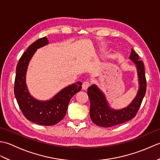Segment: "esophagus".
Listing matches in <instances>:
<instances>
[{"label":"esophagus","mask_w":160,"mask_h":160,"mask_svg":"<svg viewBox=\"0 0 160 160\" xmlns=\"http://www.w3.org/2000/svg\"><path fill=\"white\" fill-rule=\"evenodd\" d=\"M89 86H90V82H89V81H87V80L84 81V82L82 84V89L86 90Z\"/></svg>","instance_id":"1"}]
</instances>
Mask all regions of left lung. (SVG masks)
<instances>
[{
	"label": "left lung",
	"instance_id": "obj_1",
	"mask_svg": "<svg viewBox=\"0 0 160 160\" xmlns=\"http://www.w3.org/2000/svg\"><path fill=\"white\" fill-rule=\"evenodd\" d=\"M130 59L136 66L139 89L137 96L128 107L120 110L111 108L106 100L102 91L96 84L88 88L87 94L90 100V117L94 124L102 127H111L131 120L136 115L147 91L144 63L140 60L138 54L131 49Z\"/></svg>",
	"mask_w": 160,
	"mask_h": 160
}]
</instances>
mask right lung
Masks as SVG:
<instances>
[{
    "instance_id": "add662e5",
    "label": "right lung",
    "mask_w": 160,
    "mask_h": 160,
    "mask_svg": "<svg viewBox=\"0 0 160 160\" xmlns=\"http://www.w3.org/2000/svg\"><path fill=\"white\" fill-rule=\"evenodd\" d=\"M48 43L47 37H43L28 47L17 64L14 82L15 97L24 116L28 120L42 126L54 125L62 120L71 98L82 88V82H77L64 88L47 101L38 100L31 96L25 80L28 64L36 50Z\"/></svg>"
}]
</instances>
